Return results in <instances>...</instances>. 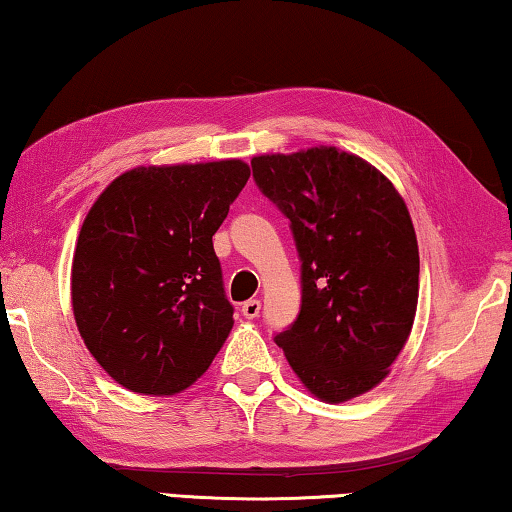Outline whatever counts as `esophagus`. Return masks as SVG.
Masks as SVG:
<instances>
[{
    "instance_id": "obj_1",
    "label": "esophagus",
    "mask_w": 512,
    "mask_h": 512,
    "mask_svg": "<svg viewBox=\"0 0 512 512\" xmlns=\"http://www.w3.org/2000/svg\"><path fill=\"white\" fill-rule=\"evenodd\" d=\"M259 309H262V302L255 300V298H250V300L244 302V305H241V314H244L246 318H257L259 316Z\"/></svg>"
}]
</instances>
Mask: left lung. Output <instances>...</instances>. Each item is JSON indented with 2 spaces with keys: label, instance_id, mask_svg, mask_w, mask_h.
<instances>
[{
  "label": "left lung",
  "instance_id": "obj_1",
  "mask_svg": "<svg viewBox=\"0 0 512 512\" xmlns=\"http://www.w3.org/2000/svg\"><path fill=\"white\" fill-rule=\"evenodd\" d=\"M250 164L302 259L300 314L275 343L311 395L350 402L391 375L411 336L420 255L409 207L377 167L336 146Z\"/></svg>",
  "mask_w": 512,
  "mask_h": 512
}]
</instances>
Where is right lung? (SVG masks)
I'll return each mask as SVG.
<instances>
[{
  "mask_svg": "<svg viewBox=\"0 0 512 512\" xmlns=\"http://www.w3.org/2000/svg\"><path fill=\"white\" fill-rule=\"evenodd\" d=\"M244 160L149 164L92 203L72 259L85 348L128 391L169 397L210 368L235 318L212 237L248 183Z\"/></svg>",
  "mask_w": 512,
  "mask_h": 512,
  "instance_id": "1",
  "label": "right lung"
}]
</instances>
